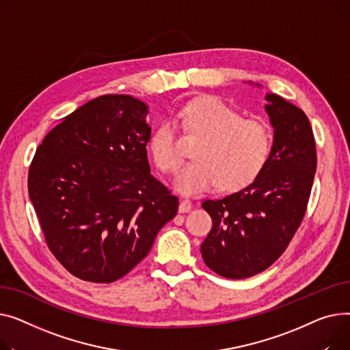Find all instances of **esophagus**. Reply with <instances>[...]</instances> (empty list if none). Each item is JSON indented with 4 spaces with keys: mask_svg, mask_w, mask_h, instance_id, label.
<instances>
[{
    "mask_svg": "<svg viewBox=\"0 0 350 350\" xmlns=\"http://www.w3.org/2000/svg\"><path fill=\"white\" fill-rule=\"evenodd\" d=\"M192 209V202L189 199H182L179 203V213H188Z\"/></svg>",
    "mask_w": 350,
    "mask_h": 350,
    "instance_id": "34e87169",
    "label": "esophagus"
}]
</instances>
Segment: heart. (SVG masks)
<instances>
[{
  "mask_svg": "<svg viewBox=\"0 0 350 350\" xmlns=\"http://www.w3.org/2000/svg\"><path fill=\"white\" fill-rule=\"evenodd\" d=\"M185 135L202 139L193 150L195 161L176 176L175 188L185 195H199L220 183L224 191L247 187L269 162L273 135L264 121L244 118L216 97L193 100L179 110ZM150 148L157 167L174 175L182 163L178 129L172 120L162 121L151 137Z\"/></svg>",
  "mask_w": 350,
  "mask_h": 350,
  "instance_id": "obj_1",
  "label": "heart"
}]
</instances>
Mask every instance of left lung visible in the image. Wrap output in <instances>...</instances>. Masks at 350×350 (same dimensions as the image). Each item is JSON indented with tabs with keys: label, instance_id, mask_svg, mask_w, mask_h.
Returning <instances> with one entry per match:
<instances>
[{
	"label": "left lung",
	"instance_id": "1",
	"mask_svg": "<svg viewBox=\"0 0 350 350\" xmlns=\"http://www.w3.org/2000/svg\"><path fill=\"white\" fill-rule=\"evenodd\" d=\"M265 100L274 144L262 172L241 191L202 203L213 221L202 257L212 271L232 280L267 270L288 247L317 171L315 138L305 113L277 94Z\"/></svg>",
	"mask_w": 350,
	"mask_h": 350
}]
</instances>
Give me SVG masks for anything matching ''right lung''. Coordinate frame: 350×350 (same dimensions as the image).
I'll use <instances>...</instances> for the list:
<instances>
[{
  "label": "right lung",
  "instance_id": "obj_1",
  "mask_svg": "<svg viewBox=\"0 0 350 350\" xmlns=\"http://www.w3.org/2000/svg\"><path fill=\"white\" fill-rule=\"evenodd\" d=\"M142 101L100 96L36 148L29 199L55 258L75 277L109 284L146 257L179 199L151 175Z\"/></svg>",
  "mask_w": 350,
  "mask_h": 350
}]
</instances>
